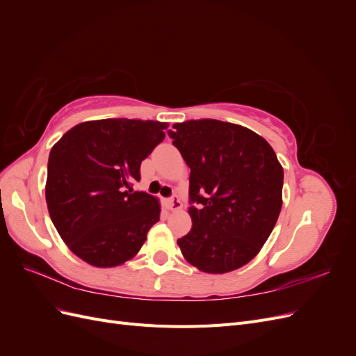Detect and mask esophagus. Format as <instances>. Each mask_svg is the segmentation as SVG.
Here are the masks:
<instances>
[{
	"label": "esophagus",
	"mask_w": 356,
	"mask_h": 356,
	"mask_svg": "<svg viewBox=\"0 0 356 356\" xmlns=\"http://www.w3.org/2000/svg\"><path fill=\"white\" fill-rule=\"evenodd\" d=\"M166 208L170 209V211H178L182 208V203L179 200V196L178 195H174L172 197L166 199Z\"/></svg>",
	"instance_id": "esophagus-1"
}]
</instances>
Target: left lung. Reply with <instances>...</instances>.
<instances>
[{
  "label": "left lung",
  "instance_id": "1",
  "mask_svg": "<svg viewBox=\"0 0 356 356\" xmlns=\"http://www.w3.org/2000/svg\"><path fill=\"white\" fill-rule=\"evenodd\" d=\"M169 136L190 168L191 230L178 239L186 260L221 275L250 263L282 208L284 169L266 139L243 126L203 118Z\"/></svg>",
  "mask_w": 356,
  "mask_h": 356
}]
</instances>
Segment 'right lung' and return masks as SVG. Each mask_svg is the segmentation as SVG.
<instances>
[{
	"label": "right lung",
	"instance_id": "right-lung-1",
	"mask_svg": "<svg viewBox=\"0 0 356 356\" xmlns=\"http://www.w3.org/2000/svg\"><path fill=\"white\" fill-rule=\"evenodd\" d=\"M168 123L129 118L84 122L50 149L46 202L70 250L90 266L134 258L160 218L159 199L134 191L141 161L165 139Z\"/></svg>",
	"mask_w": 356,
	"mask_h": 356
}]
</instances>
